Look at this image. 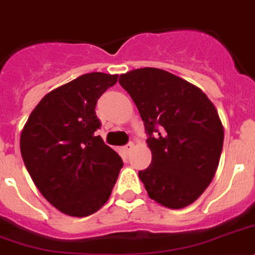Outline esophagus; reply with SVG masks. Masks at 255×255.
<instances>
[{"mask_svg":"<svg viewBox=\"0 0 255 255\" xmlns=\"http://www.w3.org/2000/svg\"><path fill=\"white\" fill-rule=\"evenodd\" d=\"M132 149H133V144H127V145H126V146L122 147V151H123V153L126 154V155H128V154L131 153Z\"/></svg>","mask_w":255,"mask_h":255,"instance_id":"esophagus-1","label":"esophagus"}]
</instances>
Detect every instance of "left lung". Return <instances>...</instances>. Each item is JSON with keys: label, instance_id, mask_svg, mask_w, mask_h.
<instances>
[{"label": "left lung", "instance_id": "obj_1", "mask_svg": "<svg viewBox=\"0 0 255 255\" xmlns=\"http://www.w3.org/2000/svg\"><path fill=\"white\" fill-rule=\"evenodd\" d=\"M138 109L151 163L138 177L151 200L183 209L204 193L219 164L224 128L204 92L171 72L144 67L122 74Z\"/></svg>", "mask_w": 255, "mask_h": 255}]
</instances>
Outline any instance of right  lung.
<instances>
[{
    "instance_id": "obj_1",
    "label": "right lung",
    "mask_w": 255,
    "mask_h": 255,
    "mask_svg": "<svg viewBox=\"0 0 255 255\" xmlns=\"http://www.w3.org/2000/svg\"><path fill=\"white\" fill-rule=\"evenodd\" d=\"M118 75L91 72L55 88L29 115L20 153L36 188L70 217H88L108 202L123 162L96 136V104Z\"/></svg>"
}]
</instances>
